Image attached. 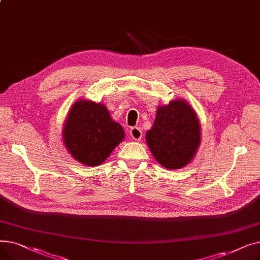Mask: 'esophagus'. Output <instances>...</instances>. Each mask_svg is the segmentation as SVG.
<instances>
[{"label": "esophagus", "instance_id": "esophagus-1", "mask_svg": "<svg viewBox=\"0 0 260 260\" xmlns=\"http://www.w3.org/2000/svg\"><path fill=\"white\" fill-rule=\"evenodd\" d=\"M129 135H131V137L136 141H140L142 139V136H143L142 131L139 127H132L129 131Z\"/></svg>", "mask_w": 260, "mask_h": 260}]
</instances>
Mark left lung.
<instances>
[{"mask_svg":"<svg viewBox=\"0 0 260 260\" xmlns=\"http://www.w3.org/2000/svg\"><path fill=\"white\" fill-rule=\"evenodd\" d=\"M146 144L159 165L177 170L190 163L201 142L195 109L184 99L158 106L155 122L145 135Z\"/></svg>","mask_w":260,"mask_h":260,"instance_id":"8db88e82","label":"left lung"}]
</instances>
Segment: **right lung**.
Returning a JSON list of instances; mask_svg holds the SVG:
<instances>
[{
	"label": "right lung",
	"mask_w": 260,
	"mask_h": 260,
	"mask_svg": "<svg viewBox=\"0 0 260 260\" xmlns=\"http://www.w3.org/2000/svg\"><path fill=\"white\" fill-rule=\"evenodd\" d=\"M62 138L68 153L81 165L100 166L125 138V133L102 103L80 99L71 107Z\"/></svg>",
	"instance_id": "obj_1"
}]
</instances>
